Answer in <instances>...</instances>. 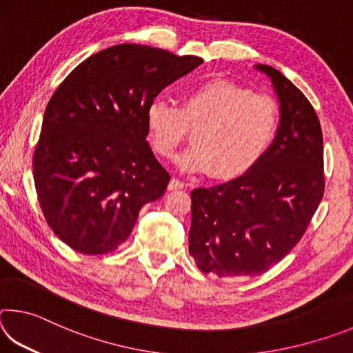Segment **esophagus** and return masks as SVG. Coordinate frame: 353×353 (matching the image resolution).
<instances>
[{
  "instance_id": "1",
  "label": "esophagus",
  "mask_w": 353,
  "mask_h": 353,
  "mask_svg": "<svg viewBox=\"0 0 353 353\" xmlns=\"http://www.w3.org/2000/svg\"><path fill=\"white\" fill-rule=\"evenodd\" d=\"M185 187V183L182 182V181H179V179H176V177H172L171 181H170V183H168V190H182Z\"/></svg>"
}]
</instances>
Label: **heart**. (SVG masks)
<instances>
[{"instance_id":"1","label":"heart","mask_w":353,"mask_h":353,"mask_svg":"<svg viewBox=\"0 0 353 353\" xmlns=\"http://www.w3.org/2000/svg\"><path fill=\"white\" fill-rule=\"evenodd\" d=\"M154 152L170 159L193 132L194 145L177 159L187 172L216 179L244 174L265 155L279 128V107L271 97L240 83L213 79L183 93L181 107L155 99L146 110Z\"/></svg>"}]
</instances>
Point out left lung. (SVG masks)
Here are the masks:
<instances>
[{"instance_id": "obj_1", "label": "left lung", "mask_w": 353, "mask_h": 353, "mask_svg": "<svg viewBox=\"0 0 353 353\" xmlns=\"http://www.w3.org/2000/svg\"><path fill=\"white\" fill-rule=\"evenodd\" d=\"M280 103L276 139L234 181L191 191L190 254L205 274L260 276L291 252L324 196V145L318 115L299 88L270 65Z\"/></svg>"}]
</instances>
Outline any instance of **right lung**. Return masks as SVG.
I'll use <instances>...</instances> for the list:
<instances>
[{"instance_id":"obj_1","label":"right lung","mask_w":353,"mask_h":353,"mask_svg":"<svg viewBox=\"0 0 353 353\" xmlns=\"http://www.w3.org/2000/svg\"><path fill=\"white\" fill-rule=\"evenodd\" d=\"M202 62L115 45L77 65L52 93L34 151V182L46 223L76 252H113L141 207L163 196L171 177L146 141V110Z\"/></svg>"}]
</instances>
